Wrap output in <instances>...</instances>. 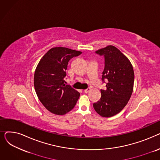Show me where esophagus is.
I'll return each instance as SVG.
<instances>
[{
  "instance_id": "esophagus-1",
  "label": "esophagus",
  "mask_w": 160,
  "mask_h": 160,
  "mask_svg": "<svg viewBox=\"0 0 160 160\" xmlns=\"http://www.w3.org/2000/svg\"><path fill=\"white\" fill-rule=\"evenodd\" d=\"M90 90H91V89H90L89 88H88V89H84V90H83V91H84L86 93H88L89 91H90Z\"/></svg>"
}]
</instances>
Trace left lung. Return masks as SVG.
<instances>
[{"mask_svg": "<svg viewBox=\"0 0 160 160\" xmlns=\"http://www.w3.org/2000/svg\"><path fill=\"white\" fill-rule=\"evenodd\" d=\"M96 53L104 56L102 80L108 83L106 90H100L101 97L93 108L100 116L110 117L119 113L128 102L133 89V69L128 58L115 46L108 45Z\"/></svg>", "mask_w": 160, "mask_h": 160, "instance_id": "left-lung-1", "label": "left lung"}]
</instances>
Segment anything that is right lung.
<instances>
[{
  "label": "right lung",
  "mask_w": 160,
  "mask_h": 160,
  "mask_svg": "<svg viewBox=\"0 0 160 160\" xmlns=\"http://www.w3.org/2000/svg\"><path fill=\"white\" fill-rule=\"evenodd\" d=\"M82 52L65 47L50 48L41 58L34 72L33 84L37 96L47 110L63 115L72 110L80 97L78 92L65 84L69 61Z\"/></svg>",
  "instance_id": "1"
}]
</instances>
